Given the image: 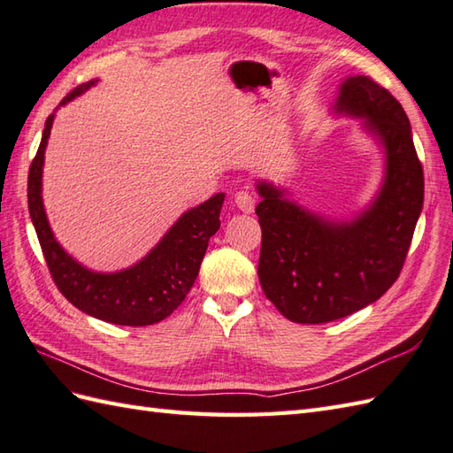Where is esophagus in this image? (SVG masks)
I'll use <instances>...</instances> for the list:
<instances>
[{
  "mask_svg": "<svg viewBox=\"0 0 453 453\" xmlns=\"http://www.w3.org/2000/svg\"><path fill=\"white\" fill-rule=\"evenodd\" d=\"M234 203L242 213H252L256 209V197L252 192H248V189H240V192L234 194Z\"/></svg>",
  "mask_w": 453,
  "mask_h": 453,
  "instance_id": "1",
  "label": "esophagus"
}]
</instances>
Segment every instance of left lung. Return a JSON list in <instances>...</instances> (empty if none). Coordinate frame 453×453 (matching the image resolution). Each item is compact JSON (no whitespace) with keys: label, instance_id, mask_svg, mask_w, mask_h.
<instances>
[{"label":"left lung","instance_id":"8db88e82","mask_svg":"<svg viewBox=\"0 0 453 453\" xmlns=\"http://www.w3.org/2000/svg\"><path fill=\"white\" fill-rule=\"evenodd\" d=\"M337 110L366 118L386 147V182L368 211L353 223H329L285 199L283 189L257 186L259 283L296 324H326L376 303L403 269L423 209V165L394 95L372 77H349Z\"/></svg>","mask_w":453,"mask_h":453}]
</instances>
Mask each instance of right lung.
Returning <instances> with one entry per match:
<instances>
[{"instance_id": "1", "label": "right lung", "mask_w": 453, "mask_h": 453, "mask_svg": "<svg viewBox=\"0 0 453 453\" xmlns=\"http://www.w3.org/2000/svg\"><path fill=\"white\" fill-rule=\"evenodd\" d=\"M93 81L75 87L59 104L75 98ZM54 114L46 119L42 142L28 168V213L36 228L40 248L46 259L50 275L59 293L85 314L116 326H153L184 303L189 288L199 273L209 238L220 226V207L225 194H217L205 203L188 211L168 230L150 254L119 273H93L67 256L50 230L44 213L42 165Z\"/></svg>"}]
</instances>
